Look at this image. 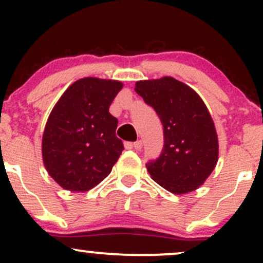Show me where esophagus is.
Instances as JSON below:
<instances>
[{
    "label": "esophagus",
    "instance_id": "obj_1",
    "mask_svg": "<svg viewBox=\"0 0 263 263\" xmlns=\"http://www.w3.org/2000/svg\"><path fill=\"white\" fill-rule=\"evenodd\" d=\"M132 146H134V148L136 151H140L143 144H142V141H136V142H134V144H132Z\"/></svg>",
    "mask_w": 263,
    "mask_h": 263
}]
</instances>
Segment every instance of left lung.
<instances>
[{"instance_id": "left-lung-1", "label": "left lung", "mask_w": 263, "mask_h": 263, "mask_svg": "<svg viewBox=\"0 0 263 263\" xmlns=\"http://www.w3.org/2000/svg\"><path fill=\"white\" fill-rule=\"evenodd\" d=\"M135 91L155 108L163 125L161 156L146 164L152 179L174 194L198 189L219 156L218 135L204 101L171 77L137 81Z\"/></svg>"}]
</instances>
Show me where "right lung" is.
<instances>
[{
  "label": "right lung",
  "mask_w": 263,
  "mask_h": 263,
  "mask_svg": "<svg viewBox=\"0 0 263 263\" xmlns=\"http://www.w3.org/2000/svg\"><path fill=\"white\" fill-rule=\"evenodd\" d=\"M122 83L84 78L71 84L45 125V170L62 188L87 192L110 174L123 151L116 117L108 112Z\"/></svg>",
  "instance_id": "obj_1"
}]
</instances>
